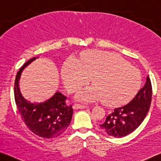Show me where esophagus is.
I'll list each match as a JSON object with an SVG mask.
<instances>
[{
  "instance_id": "obj_1",
  "label": "esophagus",
  "mask_w": 161,
  "mask_h": 161,
  "mask_svg": "<svg viewBox=\"0 0 161 161\" xmlns=\"http://www.w3.org/2000/svg\"><path fill=\"white\" fill-rule=\"evenodd\" d=\"M89 108V106L87 105H83V104H75L73 105V108L75 109H85V108Z\"/></svg>"
}]
</instances>
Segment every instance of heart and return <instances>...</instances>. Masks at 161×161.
Here are the masks:
<instances>
[{"instance_id": "1", "label": "heart", "mask_w": 161, "mask_h": 161, "mask_svg": "<svg viewBox=\"0 0 161 161\" xmlns=\"http://www.w3.org/2000/svg\"><path fill=\"white\" fill-rule=\"evenodd\" d=\"M62 75L70 92L91 81L93 86L79 92L76 98L85 102L104 101L108 106L128 102L141 82L140 71L117 53L97 50L82 53L80 60L70 57L64 63Z\"/></svg>"}]
</instances>
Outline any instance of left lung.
Segmentation results:
<instances>
[{"label": "left lung", "instance_id": "8db88e82", "mask_svg": "<svg viewBox=\"0 0 161 161\" xmlns=\"http://www.w3.org/2000/svg\"><path fill=\"white\" fill-rule=\"evenodd\" d=\"M152 99V86L148 76L144 86L126 105L115 108L99 125L109 136L122 137L133 132L142 123L148 112Z\"/></svg>", "mask_w": 161, "mask_h": 161}]
</instances>
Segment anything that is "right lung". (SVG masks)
I'll list each match as a JSON object with an SVG mask.
<instances>
[{
  "label": "right lung",
  "instance_id": "obj_1",
  "mask_svg": "<svg viewBox=\"0 0 161 161\" xmlns=\"http://www.w3.org/2000/svg\"><path fill=\"white\" fill-rule=\"evenodd\" d=\"M36 58H31L17 73L14 85L15 101L22 119L31 131L41 137L53 138L62 134L69 125L73 109L66 103L67 97L59 92L40 103H31L22 96L19 89L21 73Z\"/></svg>",
  "mask_w": 161,
  "mask_h": 161
}]
</instances>
